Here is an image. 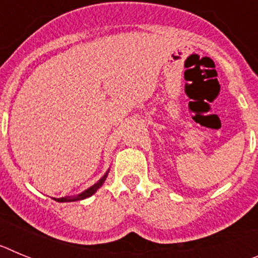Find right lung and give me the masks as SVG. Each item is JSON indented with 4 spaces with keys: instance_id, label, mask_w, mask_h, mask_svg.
Segmentation results:
<instances>
[{
    "instance_id": "add662e5",
    "label": "right lung",
    "mask_w": 258,
    "mask_h": 258,
    "mask_svg": "<svg viewBox=\"0 0 258 258\" xmlns=\"http://www.w3.org/2000/svg\"><path fill=\"white\" fill-rule=\"evenodd\" d=\"M108 173H109V169L104 173L103 177H102V178L99 179L97 183H94L93 186H90L89 188H86L85 191H83V192L79 194V195H76V197H64V198H58V199H56V198H52V199L56 200V202H59V203H67V202H77V200H84V199H86V198L92 197L93 194L97 192L98 188L102 187V184H103L104 181H106Z\"/></svg>"
}]
</instances>
